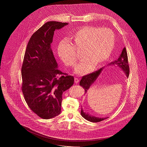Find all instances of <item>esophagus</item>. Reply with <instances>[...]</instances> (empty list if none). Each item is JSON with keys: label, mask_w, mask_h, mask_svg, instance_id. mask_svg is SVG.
Listing matches in <instances>:
<instances>
[{"label": "esophagus", "mask_w": 147, "mask_h": 147, "mask_svg": "<svg viewBox=\"0 0 147 147\" xmlns=\"http://www.w3.org/2000/svg\"><path fill=\"white\" fill-rule=\"evenodd\" d=\"M79 82V80H78V78H74V82L75 83H78Z\"/></svg>", "instance_id": "34e87169"}]
</instances>
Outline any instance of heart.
Wrapping results in <instances>:
<instances>
[{
    "mask_svg": "<svg viewBox=\"0 0 147 147\" xmlns=\"http://www.w3.org/2000/svg\"><path fill=\"white\" fill-rule=\"evenodd\" d=\"M69 41L62 40L57 45L58 56L67 67L75 66L78 60L77 52L82 51V61L78 65L75 73L84 75L94 67H99L111 56L115 47L116 38L108 28L99 27H82L73 32Z\"/></svg>",
    "mask_w": 147,
    "mask_h": 147,
    "instance_id": "obj_1",
    "label": "heart"
}]
</instances>
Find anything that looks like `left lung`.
I'll list each match as a JSON object with an SVG mask.
<instances>
[{"label": "left lung", "instance_id": "obj_1", "mask_svg": "<svg viewBox=\"0 0 147 147\" xmlns=\"http://www.w3.org/2000/svg\"><path fill=\"white\" fill-rule=\"evenodd\" d=\"M117 65L124 72L126 76L129 77L130 70H129V63H128L127 53V51L125 48H123L121 52V53L120 54L118 59L117 60L114 61L113 62H112L111 63L109 64V65ZM102 69L103 68H101L95 72H93L92 73H90L86 76H84L82 77V79L80 82V86L84 88L86 93L87 92V90L90 88V86H91V85L98 77V76H99V74H100L102 70ZM81 115L84 118L91 122H95V123L99 122L107 119V117L100 118V117H96L95 116L89 115L88 114H86V113L84 112L82 109H81Z\"/></svg>", "mask_w": 147, "mask_h": 147}]
</instances>
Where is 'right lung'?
<instances>
[{
	"label": "right lung",
	"instance_id": "1",
	"mask_svg": "<svg viewBox=\"0 0 147 147\" xmlns=\"http://www.w3.org/2000/svg\"><path fill=\"white\" fill-rule=\"evenodd\" d=\"M67 23L48 22L30 38L22 67V87L29 108L44 119L61 112L62 94L74 84V77L57 69L51 44L54 31Z\"/></svg>",
	"mask_w": 147,
	"mask_h": 147
}]
</instances>
